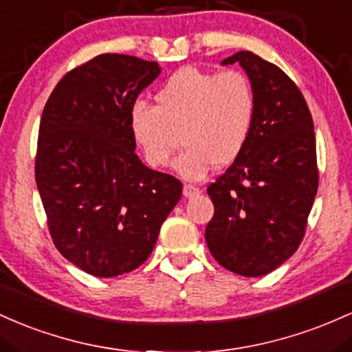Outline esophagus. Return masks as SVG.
Returning <instances> with one entry per match:
<instances>
[{
	"instance_id": "esophagus-1",
	"label": "esophagus",
	"mask_w": 352,
	"mask_h": 352,
	"mask_svg": "<svg viewBox=\"0 0 352 352\" xmlns=\"http://www.w3.org/2000/svg\"><path fill=\"white\" fill-rule=\"evenodd\" d=\"M201 192V189L199 188H196V186H192V184H184V188H183V195L186 196V197H192V196H197Z\"/></svg>"
}]
</instances>
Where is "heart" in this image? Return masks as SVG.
I'll return each instance as SVG.
<instances>
[{
  "label": "heart",
  "mask_w": 352,
  "mask_h": 352,
  "mask_svg": "<svg viewBox=\"0 0 352 352\" xmlns=\"http://www.w3.org/2000/svg\"><path fill=\"white\" fill-rule=\"evenodd\" d=\"M156 106L134 102L129 133L151 168H164L183 141L175 168L197 181L218 166L234 163L246 148L256 114V94L248 74L181 68L155 94Z\"/></svg>",
  "instance_id": "b5f03b06"
}]
</instances>
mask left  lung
<instances>
[{
  "instance_id": "1",
  "label": "left lung",
  "mask_w": 352,
  "mask_h": 352,
  "mask_svg": "<svg viewBox=\"0 0 352 352\" xmlns=\"http://www.w3.org/2000/svg\"><path fill=\"white\" fill-rule=\"evenodd\" d=\"M239 63L252 82L256 114L246 148L208 186L214 216L206 226L212 258L246 278L274 271L299 248L318 192L313 116L294 81L251 51Z\"/></svg>"
}]
</instances>
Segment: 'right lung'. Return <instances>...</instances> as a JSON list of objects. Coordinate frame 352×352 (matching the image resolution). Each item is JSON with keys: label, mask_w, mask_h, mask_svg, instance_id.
I'll use <instances>...</instances> for the list:
<instances>
[{"label": "right lung", "mask_w": 352, "mask_h": 352, "mask_svg": "<svg viewBox=\"0 0 352 352\" xmlns=\"http://www.w3.org/2000/svg\"><path fill=\"white\" fill-rule=\"evenodd\" d=\"M156 61L100 54L59 80L43 109L34 176L58 251L96 278L140 267L181 199L175 176L140 161L129 109Z\"/></svg>", "instance_id": "right-lung-1"}]
</instances>
